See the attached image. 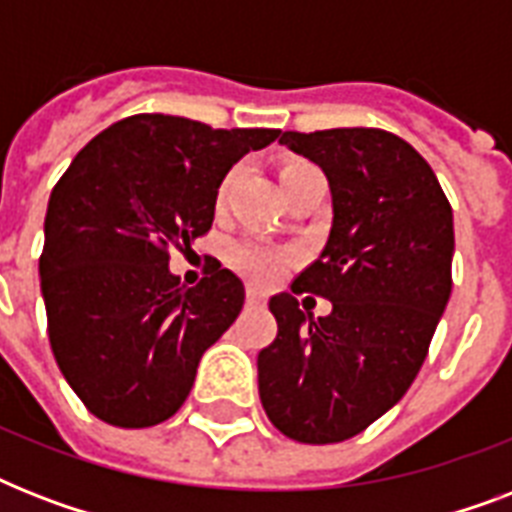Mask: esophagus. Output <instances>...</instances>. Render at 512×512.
<instances>
[{"label": "esophagus", "instance_id": "esophagus-1", "mask_svg": "<svg viewBox=\"0 0 512 512\" xmlns=\"http://www.w3.org/2000/svg\"><path fill=\"white\" fill-rule=\"evenodd\" d=\"M247 305H255V308H260V305H265V292L260 287H247Z\"/></svg>", "mask_w": 512, "mask_h": 512}]
</instances>
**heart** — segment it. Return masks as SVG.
I'll return each mask as SVG.
<instances>
[{
  "label": "heart",
  "instance_id": "heart-1",
  "mask_svg": "<svg viewBox=\"0 0 512 512\" xmlns=\"http://www.w3.org/2000/svg\"><path fill=\"white\" fill-rule=\"evenodd\" d=\"M228 185H231V177L220 185L217 201L225 199ZM231 263L236 265L244 276H249V279L273 281V279H279L281 271L287 268V255H284L281 249L271 247V244L247 239V241H239V244L231 249Z\"/></svg>",
  "mask_w": 512,
  "mask_h": 512
}]
</instances>
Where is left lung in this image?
Segmentation results:
<instances>
[{
    "label": "left lung",
    "instance_id": "obj_1",
    "mask_svg": "<svg viewBox=\"0 0 512 512\" xmlns=\"http://www.w3.org/2000/svg\"><path fill=\"white\" fill-rule=\"evenodd\" d=\"M319 164L332 228L292 284L333 303L329 317L271 297L279 335L257 356L268 420L303 444H337L401 401L452 295L454 217L436 172L406 140L369 127L284 132Z\"/></svg>",
    "mask_w": 512,
    "mask_h": 512
}]
</instances>
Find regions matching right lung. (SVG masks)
I'll list each match as a JSON object with an SVG mask.
<instances>
[{"instance_id": "add662e5", "label": "right lung", "mask_w": 512, "mask_h": 512, "mask_svg": "<svg viewBox=\"0 0 512 512\" xmlns=\"http://www.w3.org/2000/svg\"><path fill=\"white\" fill-rule=\"evenodd\" d=\"M279 130H212L138 114L76 154L52 188L39 279L60 372L95 417L119 428L170 420L196 366L244 305L220 268L185 287L170 249H191L215 220L217 188Z\"/></svg>"}]
</instances>
